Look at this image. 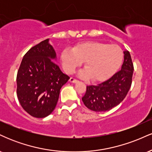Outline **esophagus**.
<instances>
[{
	"label": "esophagus",
	"instance_id": "obj_1",
	"mask_svg": "<svg viewBox=\"0 0 152 152\" xmlns=\"http://www.w3.org/2000/svg\"><path fill=\"white\" fill-rule=\"evenodd\" d=\"M69 81L71 82V83H77V82L78 81L77 79H75L74 78H70V79H69Z\"/></svg>",
	"mask_w": 152,
	"mask_h": 152
}]
</instances>
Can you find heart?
Wrapping results in <instances>:
<instances>
[{
  "label": "heart",
  "instance_id": "heart-1",
  "mask_svg": "<svg viewBox=\"0 0 152 152\" xmlns=\"http://www.w3.org/2000/svg\"><path fill=\"white\" fill-rule=\"evenodd\" d=\"M61 58L66 72L71 74L85 61L86 68L80 71L78 76L102 81L112 76L118 69L123 59V52L116 45L86 41L76 45L73 49H64Z\"/></svg>",
  "mask_w": 152,
  "mask_h": 152
}]
</instances>
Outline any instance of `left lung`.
<instances>
[{
	"label": "left lung",
	"instance_id": "left-lung-1",
	"mask_svg": "<svg viewBox=\"0 0 152 152\" xmlns=\"http://www.w3.org/2000/svg\"><path fill=\"white\" fill-rule=\"evenodd\" d=\"M124 53L121 70L96 86H87L82 101L88 109L96 112L109 111L126 97L132 86L134 66L129 52L125 50Z\"/></svg>",
	"mask_w": 152,
	"mask_h": 152
}]
</instances>
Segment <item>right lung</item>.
Wrapping results in <instances>:
<instances>
[{
  "label": "right lung",
  "instance_id": "add662e5",
  "mask_svg": "<svg viewBox=\"0 0 152 152\" xmlns=\"http://www.w3.org/2000/svg\"><path fill=\"white\" fill-rule=\"evenodd\" d=\"M56 53L46 39L24 55L17 74V96L27 113L36 118L51 114L58 102L61 87L69 76L53 61Z\"/></svg>",
  "mask_w": 152,
  "mask_h": 152
}]
</instances>
